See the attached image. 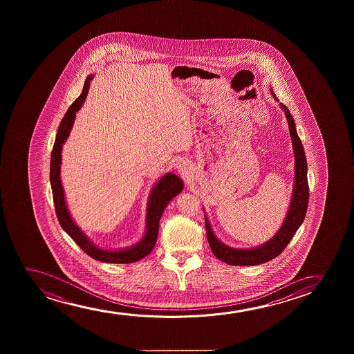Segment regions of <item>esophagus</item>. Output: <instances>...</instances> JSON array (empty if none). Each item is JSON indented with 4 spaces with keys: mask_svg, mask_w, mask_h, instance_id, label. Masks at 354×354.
Here are the masks:
<instances>
[{
    "mask_svg": "<svg viewBox=\"0 0 354 354\" xmlns=\"http://www.w3.org/2000/svg\"><path fill=\"white\" fill-rule=\"evenodd\" d=\"M180 169H181V168H180Z\"/></svg>",
    "mask_w": 354,
    "mask_h": 354,
    "instance_id": "esophagus-1",
    "label": "esophagus"
}]
</instances>
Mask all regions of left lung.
Segmentation results:
<instances>
[{"instance_id": "obj_1", "label": "left lung", "mask_w": 354, "mask_h": 354, "mask_svg": "<svg viewBox=\"0 0 354 354\" xmlns=\"http://www.w3.org/2000/svg\"><path fill=\"white\" fill-rule=\"evenodd\" d=\"M271 94L276 102H279L277 99L276 94L272 91V88ZM279 106L286 113L289 131H290L291 144H292L294 157H295V169H294L295 173H294V186H292L289 209H288L284 221L281 223L279 230L277 231L276 234L271 239H268L267 242L262 243L257 247L247 248V249L228 247L227 244L221 242L216 237L208 216L204 212L207 237H208L209 245H210L212 252L215 257H218V260L226 262L228 265H232V266L261 265V263H265V262L270 261L272 259L278 257L289 244L291 238L294 237V234L300 227L301 223H304V218L306 216L310 191H308V181H307V160H306L305 150H304L300 138L297 136L295 121L291 116L290 111L281 102H279Z\"/></svg>"}]
</instances>
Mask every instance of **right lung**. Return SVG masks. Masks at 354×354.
Instances as JSON below:
<instances>
[{"mask_svg": "<svg viewBox=\"0 0 354 354\" xmlns=\"http://www.w3.org/2000/svg\"><path fill=\"white\" fill-rule=\"evenodd\" d=\"M93 77L94 75H88L81 95L73 102L71 106L68 107L58 128V134L55 138L53 151L50 155V173H49L54 205H55V212H57L60 226L70 237L73 238L78 247L81 248L89 257L97 261L109 262V263H131V262L139 261L152 252L158 237L160 216L170 201L183 191L184 183L174 173H167L156 181L153 187L151 189L150 196L147 199V205H146L145 232L140 241L131 247L115 249V250L102 249L95 245L87 237V234H84L82 230L78 227L77 223L73 221V216L68 212L62 178H60L62 151H63L65 141L68 140L70 131L73 129L76 113L80 111V109L82 107L83 102L87 97L88 91L91 87L89 84Z\"/></svg>", "mask_w": 354, "mask_h": 354, "instance_id": "add662e5", "label": "right lung"}]
</instances>
